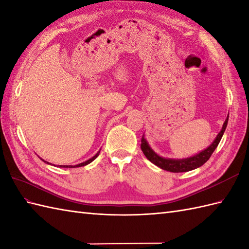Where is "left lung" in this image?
Instances as JSON below:
<instances>
[{
    "label": "left lung",
    "mask_w": 249,
    "mask_h": 249,
    "mask_svg": "<svg viewBox=\"0 0 249 249\" xmlns=\"http://www.w3.org/2000/svg\"><path fill=\"white\" fill-rule=\"evenodd\" d=\"M227 123H228V118L224 122L222 129L218 132V135L214 139V141H213L209 146L205 148L204 151H201L200 153L196 154L194 156H191V157H188V158L173 159V158L161 157L160 155L155 153L153 151V148L149 146L146 139L144 138V135L141 139V149L143 154L145 155V157L151 161L152 163L159 166L160 169H162L164 171H169L173 173H182V172L192 171L201 166L204 163H206L208 160H209L212 153L214 152V149L217 147L219 141H221V139L225 132V129H226L227 127Z\"/></svg>",
    "instance_id": "obj_1"
}]
</instances>
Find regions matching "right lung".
Masks as SVG:
<instances>
[{
  "instance_id": "right-lung-1",
  "label": "right lung",
  "mask_w": 249,
  "mask_h": 249,
  "mask_svg": "<svg viewBox=\"0 0 249 249\" xmlns=\"http://www.w3.org/2000/svg\"><path fill=\"white\" fill-rule=\"evenodd\" d=\"M101 151V149H100ZM100 151H98L96 154H95V156H93V157L92 158H90L89 160H87V161H85V162H82V163H78V164H76V165H62V167H78V166H84V165H87V164H89V163H91L92 161H93L97 156H98V154H100ZM44 161V160H43ZM46 162V161H45ZM46 163H49V162H46ZM61 166V165H60Z\"/></svg>"
}]
</instances>
